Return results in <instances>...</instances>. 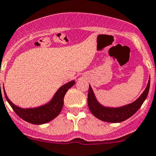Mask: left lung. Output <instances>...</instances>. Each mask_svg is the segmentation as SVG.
<instances>
[{"mask_svg":"<svg viewBox=\"0 0 156 156\" xmlns=\"http://www.w3.org/2000/svg\"><path fill=\"white\" fill-rule=\"evenodd\" d=\"M150 87V78L148 81L146 88L142 94L141 96L131 104L117 108L105 107L100 104L95 98L91 87L89 85L88 94H87V104L90 112L99 120L108 123H120L127 120L132 116L139 109L147 98Z\"/></svg>","mask_w":156,"mask_h":156,"instance_id":"obj_1","label":"left lung"}]
</instances>
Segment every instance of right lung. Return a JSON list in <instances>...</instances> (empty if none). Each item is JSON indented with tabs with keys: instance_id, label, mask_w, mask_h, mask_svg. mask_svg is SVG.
Here are the masks:
<instances>
[{
	"instance_id": "add662e5",
	"label": "right lung",
	"mask_w": 156,
	"mask_h": 156,
	"mask_svg": "<svg viewBox=\"0 0 156 156\" xmlns=\"http://www.w3.org/2000/svg\"><path fill=\"white\" fill-rule=\"evenodd\" d=\"M75 84V81H72L62 86L53 97L52 101L44 106L31 109H23L16 107L7 98L4 89V95L15 113L25 121L33 124H43L51 121L60 113L64 104V97L69 88Z\"/></svg>"
}]
</instances>
